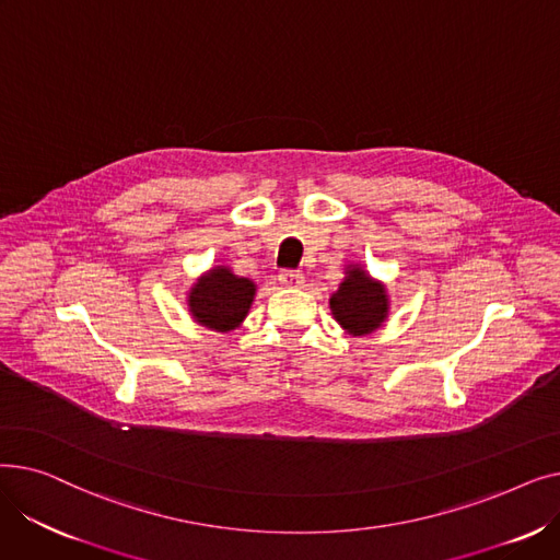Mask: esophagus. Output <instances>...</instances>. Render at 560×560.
<instances>
[{"mask_svg": "<svg viewBox=\"0 0 560 560\" xmlns=\"http://www.w3.org/2000/svg\"><path fill=\"white\" fill-rule=\"evenodd\" d=\"M279 283L285 288H300L304 283V275L295 272V270H283L279 275Z\"/></svg>", "mask_w": 560, "mask_h": 560, "instance_id": "34e87169", "label": "esophagus"}]
</instances>
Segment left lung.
Returning a JSON list of instances; mask_svg holds the SVG:
<instances>
[{
  "label": "left lung",
  "mask_w": 560,
  "mask_h": 560,
  "mask_svg": "<svg viewBox=\"0 0 560 560\" xmlns=\"http://www.w3.org/2000/svg\"><path fill=\"white\" fill-rule=\"evenodd\" d=\"M345 275L329 300V308L349 336H368L388 317L390 302L386 285L372 279L361 265H349Z\"/></svg>",
  "instance_id": "1"
}]
</instances>
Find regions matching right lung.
I'll use <instances>...</instances> for the list:
<instances>
[{
    "mask_svg": "<svg viewBox=\"0 0 560 560\" xmlns=\"http://www.w3.org/2000/svg\"><path fill=\"white\" fill-rule=\"evenodd\" d=\"M256 295L254 281L233 275L224 265L209 270L188 292V308L197 325L213 331L241 327Z\"/></svg>",
    "mask_w": 560,
    "mask_h": 560,
    "instance_id": "1",
    "label": "right lung"
}]
</instances>
